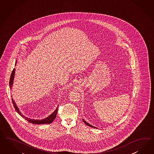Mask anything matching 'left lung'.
<instances>
[{"label": "left lung", "instance_id": "8db88e82", "mask_svg": "<svg viewBox=\"0 0 154 154\" xmlns=\"http://www.w3.org/2000/svg\"><path fill=\"white\" fill-rule=\"evenodd\" d=\"M83 121L84 122V123H85L87 125H88V126H89V127H92V128H97L96 127H94V126H93V125H91L90 124H89V123H87L85 120H84V119H83Z\"/></svg>", "mask_w": 154, "mask_h": 154}]
</instances>
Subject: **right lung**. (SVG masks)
I'll return each instance as SVG.
<instances>
[{"label":"right lung","mask_w":154,"mask_h":154,"mask_svg":"<svg viewBox=\"0 0 154 154\" xmlns=\"http://www.w3.org/2000/svg\"><path fill=\"white\" fill-rule=\"evenodd\" d=\"M14 74H15V69H13V71L12 72V74L11 75V78H10V80H9V88L11 89L12 88L13 86V80H14ZM12 102H13V106L15 109L16 111H17L18 114L20 115L21 117L25 119H26L27 121H28L30 123H32V124H38V125H40V124H51V123L53 122V120L56 118V115L57 114V110H58V107L56 108V109L54 111L53 113H52L51 114L48 116V117L45 118V119H30L28 117H26L25 116H24L22 114V113L21 112V111H20L19 109L18 108L17 106L16 105L15 101L13 100V98H12ZM58 107V106H57Z\"/></svg>","instance_id":"1"}]
</instances>
